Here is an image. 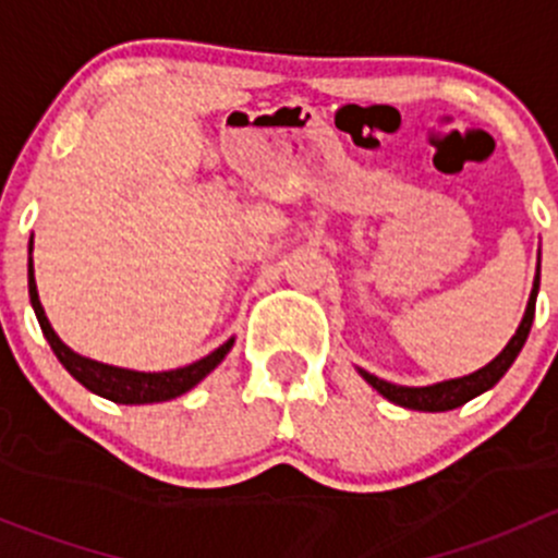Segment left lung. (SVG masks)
<instances>
[{
	"label": "left lung",
	"instance_id": "obj_1",
	"mask_svg": "<svg viewBox=\"0 0 558 558\" xmlns=\"http://www.w3.org/2000/svg\"><path fill=\"white\" fill-rule=\"evenodd\" d=\"M537 291H539V264H537V275H534L532 294H529V302H526V313H523L519 329H515V335L510 337L508 345L502 348V353H499L494 362H488L486 367L477 369V373L464 375V378L442 380V384H435V386H418V388L388 384V380H380L378 375H369V373H364V369H359V373H362V378L367 380L375 391L384 393L388 402L402 404V408L424 410V413H442V410L461 408L464 402L475 399L477 393H483V391H488L492 386H497L499 378H502V375L510 369V364L515 362V356L521 353L523 342H526L529 329H532Z\"/></svg>",
	"mask_w": 558,
	"mask_h": 558
}]
</instances>
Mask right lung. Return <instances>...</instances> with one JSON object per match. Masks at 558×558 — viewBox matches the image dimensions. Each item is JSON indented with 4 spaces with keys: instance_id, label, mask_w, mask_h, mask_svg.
I'll list each match as a JSON object with an SVG mask.
<instances>
[{
    "instance_id": "1",
    "label": "right lung",
    "mask_w": 558,
    "mask_h": 558,
    "mask_svg": "<svg viewBox=\"0 0 558 558\" xmlns=\"http://www.w3.org/2000/svg\"><path fill=\"white\" fill-rule=\"evenodd\" d=\"M29 300L35 307V315L39 320V329H43L45 340L53 348L56 359L64 364L66 373L88 388V391L99 393V397L110 399L118 404H148V402H167V399L180 397L189 388H194L202 378L213 373L218 364L223 362L229 351L234 345L232 340L223 342L221 348H216L213 353H207L199 362L189 364V367L167 369V373H137V369H123V367H110V364L94 362V359L81 356L72 348H66L59 340V335L53 331V326L48 324V315H45L43 305H39L37 283H35V264H32V243H29Z\"/></svg>"
}]
</instances>
